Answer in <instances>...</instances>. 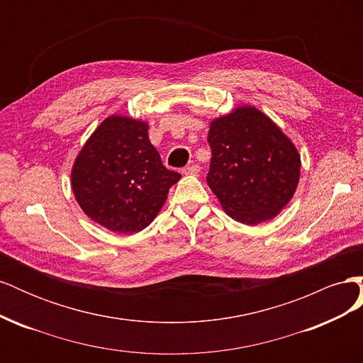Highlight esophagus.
Returning <instances> with one entry per match:
<instances>
[{
	"instance_id": "34e87169",
	"label": "esophagus",
	"mask_w": 363,
	"mask_h": 363,
	"mask_svg": "<svg viewBox=\"0 0 363 363\" xmlns=\"http://www.w3.org/2000/svg\"><path fill=\"white\" fill-rule=\"evenodd\" d=\"M200 164H196V163H192V164H188V167H184L183 168V174H186V175H196L200 172Z\"/></svg>"
}]
</instances>
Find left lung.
I'll return each instance as SVG.
<instances>
[{
    "mask_svg": "<svg viewBox=\"0 0 363 363\" xmlns=\"http://www.w3.org/2000/svg\"><path fill=\"white\" fill-rule=\"evenodd\" d=\"M207 184L235 221L256 225L280 213L295 194L301 160L292 140L256 107L211 123Z\"/></svg>",
    "mask_w": 363,
    "mask_h": 363,
    "instance_id": "8db88e82",
    "label": "left lung"
}]
</instances>
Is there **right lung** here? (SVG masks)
Returning <instances> with one entry per match:
<instances>
[{
    "instance_id": "1",
    "label": "right lung",
    "mask_w": 363,
    "mask_h": 363,
    "mask_svg": "<svg viewBox=\"0 0 363 363\" xmlns=\"http://www.w3.org/2000/svg\"><path fill=\"white\" fill-rule=\"evenodd\" d=\"M182 179L163 167L151 145L148 124L112 115L87 139L77 156L71 183L77 203L92 221L116 233L148 227Z\"/></svg>"
}]
</instances>
